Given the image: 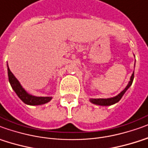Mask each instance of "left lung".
Returning <instances> with one entry per match:
<instances>
[{"label":"left lung","instance_id":"8db88e82","mask_svg":"<svg viewBox=\"0 0 148 148\" xmlns=\"http://www.w3.org/2000/svg\"><path fill=\"white\" fill-rule=\"evenodd\" d=\"M133 80H134V72L133 74L130 76V81L129 83L127 85V87L124 88V90L122 91L119 95L115 96L114 97H110V98H97V99H93V98H91L89 100L90 102H92V104H95V105H98V106H111V105H114V104L119 102V101L121 100V98L123 97V96L124 95V93L127 92V90L130 87V85L132 84V82H133Z\"/></svg>","mask_w":148,"mask_h":148}]
</instances>
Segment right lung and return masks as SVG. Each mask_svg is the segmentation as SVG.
Instances as JSON below:
<instances>
[{"instance_id":"add662e5","label":"right lung","mask_w":148,"mask_h":148,"mask_svg":"<svg viewBox=\"0 0 148 148\" xmlns=\"http://www.w3.org/2000/svg\"><path fill=\"white\" fill-rule=\"evenodd\" d=\"M8 67V76H9V81L12 88L14 89L16 94L18 96V97L26 105L29 106H38V105H43L45 103L49 102L51 100V97H35L29 94L25 89L22 88L19 81L17 80V78L11 72L10 69Z\"/></svg>"}]
</instances>
